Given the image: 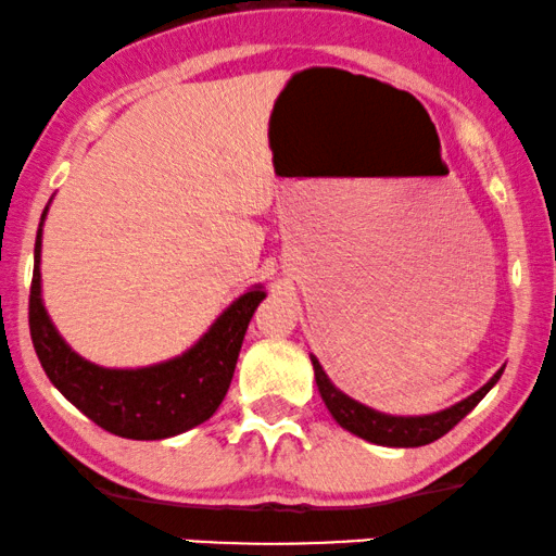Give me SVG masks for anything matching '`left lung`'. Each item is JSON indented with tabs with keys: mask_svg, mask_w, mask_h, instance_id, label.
I'll return each mask as SVG.
<instances>
[{
	"mask_svg": "<svg viewBox=\"0 0 556 556\" xmlns=\"http://www.w3.org/2000/svg\"><path fill=\"white\" fill-rule=\"evenodd\" d=\"M311 362H313L315 382H318L323 403H326L330 416L336 418V424L346 428V431H351L354 435H359L364 441H371V444L395 446V448L426 446L431 444V441L441 439V435L452 431V428L459 424V420L465 418L490 390H493V384L503 375V369H497L488 384H482L480 390L462 400V403L446 407V410L431 413V416H388V413H379L375 407H367L356 403L354 397L343 395V392L330 382L328 375L320 367V362L315 359L313 354H311Z\"/></svg>",
	"mask_w": 556,
	"mask_h": 556,
	"instance_id": "left-lung-1",
	"label": "left lung"
}]
</instances>
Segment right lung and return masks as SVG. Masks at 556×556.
Returning <instances> with one entry per match:
<instances>
[{
  "mask_svg": "<svg viewBox=\"0 0 556 556\" xmlns=\"http://www.w3.org/2000/svg\"><path fill=\"white\" fill-rule=\"evenodd\" d=\"M46 215L48 207L35 238L30 336L40 367L53 388H59L61 395L89 420L123 439L159 441L205 424L226 397L245 328L266 292L256 285L230 302L207 333L181 356L138 369L100 367L81 359L61 339L40 298V243Z\"/></svg>",
  "mask_w": 556,
  "mask_h": 556,
  "instance_id": "1",
  "label": "right lung"
}]
</instances>
